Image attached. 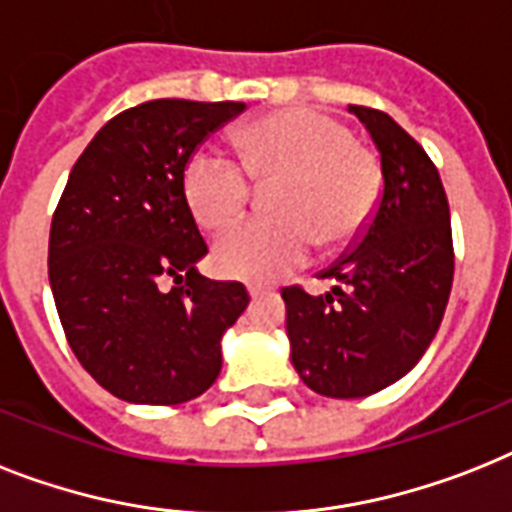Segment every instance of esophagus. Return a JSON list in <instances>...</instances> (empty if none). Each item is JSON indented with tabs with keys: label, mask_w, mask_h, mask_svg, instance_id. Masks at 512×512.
Returning <instances> with one entry per match:
<instances>
[{
	"label": "esophagus",
	"mask_w": 512,
	"mask_h": 512,
	"mask_svg": "<svg viewBox=\"0 0 512 512\" xmlns=\"http://www.w3.org/2000/svg\"><path fill=\"white\" fill-rule=\"evenodd\" d=\"M247 292H249V297H252V299H257V297H263V294H265V286L249 284V286H247Z\"/></svg>",
	"instance_id": "esophagus-1"
}]
</instances>
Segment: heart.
Returning <instances> with one entry per match:
<instances>
[{"mask_svg": "<svg viewBox=\"0 0 512 512\" xmlns=\"http://www.w3.org/2000/svg\"><path fill=\"white\" fill-rule=\"evenodd\" d=\"M236 149L255 184H276L268 199L276 218L249 220L218 239L213 263L223 276L270 281L305 263L315 242L342 247L368 226L381 191L378 162L339 120L273 112L244 128ZM246 174L207 149L189 157L184 197L199 226L223 231L242 218L252 194Z\"/></svg>", "mask_w": 512, "mask_h": 512, "instance_id": "1", "label": "heart"}]
</instances>
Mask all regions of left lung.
<instances>
[{
	"mask_svg": "<svg viewBox=\"0 0 512 512\" xmlns=\"http://www.w3.org/2000/svg\"><path fill=\"white\" fill-rule=\"evenodd\" d=\"M381 157L384 189L360 244L323 278L331 292H281L292 365L313 392L368 397L413 371L450 299L452 228L442 178L429 155L386 112L350 105Z\"/></svg>",
	"mask_w": 512,
	"mask_h": 512,
	"instance_id": "obj_1",
	"label": "left lung"
}]
</instances>
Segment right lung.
<instances>
[{
    "instance_id": "right-lung-1",
    "label": "right lung",
    "mask_w": 512,
    "mask_h": 512,
    "mask_svg": "<svg viewBox=\"0 0 512 512\" xmlns=\"http://www.w3.org/2000/svg\"><path fill=\"white\" fill-rule=\"evenodd\" d=\"M244 107L152 99L107 120L70 170L49 231V284L70 350L118 400L181 405L218 378L220 339L249 294L197 270L207 244L184 168Z\"/></svg>"
}]
</instances>
